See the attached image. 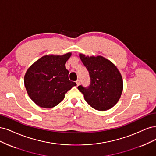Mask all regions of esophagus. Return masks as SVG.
Returning a JSON list of instances; mask_svg holds the SVG:
<instances>
[{
    "mask_svg": "<svg viewBox=\"0 0 156 156\" xmlns=\"http://www.w3.org/2000/svg\"><path fill=\"white\" fill-rule=\"evenodd\" d=\"M76 85H78L80 84V81L79 80H77L76 81Z\"/></svg>",
    "mask_w": 156,
    "mask_h": 156,
    "instance_id": "34e87169",
    "label": "esophagus"
}]
</instances>
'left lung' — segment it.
I'll return each instance as SVG.
<instances>
[{
    "label": "left lung",
    "mask_w": 156,
    "mask_h": 156,
    "mask_svg": "<svg viewBox=\"0 0 156 156\" xmlns=\"http://www.w3.org/2000/svg\"><path fill=\"white\" fill-rule=\"evenodd\" d=\"M80 58L90 78L88 86H78L85 101L99 111L112 108L119 101L123 89L122 78L119 70L113 63L102 56L85 57L80 54Z\"/></svg>",
    "instance_id": "obj_1"
}]
</instances>
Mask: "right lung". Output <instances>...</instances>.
<instances>
[{
	"mask_svg": "<svg viewBox=\"0 0 156 156\" xmlns=\"http://www.w3.org/2000/svg\"><path fill=\"white\" fill-rule=\"evenodd\" d=\"M71 53L63 56H44L30 66L24 76V85L39 106L51 108L61 102L65 94L76 83L69 79L65 64Z\"/></svg>",
	"mask_w": 156,
	"mask_h": 156,
	"instance_id": "obj_1",
	"label": "right lung"
}]
</instances>
